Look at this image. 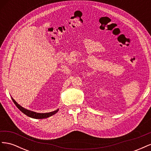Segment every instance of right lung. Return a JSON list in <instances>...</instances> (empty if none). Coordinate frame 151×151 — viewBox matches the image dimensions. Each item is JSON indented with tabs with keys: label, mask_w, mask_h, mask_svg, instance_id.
Instances as JSON below:
<instances>
[{
	"label": "right lung",
	"mask_w": 151,
	"mask_h": 151,
	"mask_svg": "<svg viewBox=\"0 0 151 151\" xmlns=\"http://www.w3.org/2000/svg\"><path fill=\"white\" fill-rule=\"evenodd\" d=\"M11 98H12V100L13 101L14 103L16 104V106L17 107V108L19 109L21 111H22V113L25 114V115H27L28 116L33 118H35V119H43V118H48L50 116H51L55 115V114L57 113L59 110L58 109H57V110H55V111L49 112V113H36V112L29 110V109H26L23 107H22L21 105L18 104L12 97H11Z\"/></svg>",
	"instance_id": "1"
}]
</instances>
